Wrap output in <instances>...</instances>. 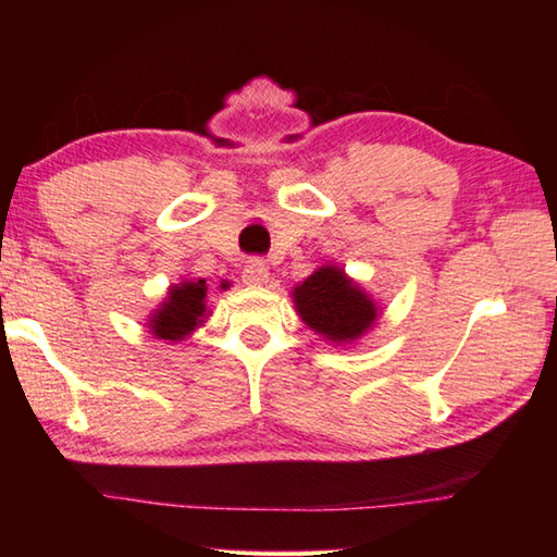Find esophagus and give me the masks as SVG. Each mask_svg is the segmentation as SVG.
Returning <instances> with one entry per match:
<instances>
[{
  "mask_svg": "<svg viewBox=\"0 0 557 557\" xmlns=\"http://www.w3.org/2000/svg\"><path fill=\"white\" fill-rule=\"evenodd\" d=\"M268 277H270V272H268V265L262 260H248V265L243 268V282L245 285H265L268 282Z\"/></svg>",
  "mask_w": 557,
  "mask_h": 557,
  "instance_id": "esophagus-1",
  "label": "esophagus"
}]
</instances>
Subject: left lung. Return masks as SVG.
<instances>
[{
	"label": "left lung",
	"instance_id": "left-lung-1",
	"mask_svg": "<svg viewBox=\"0 0 557 557\" xmlns=\"http://www.w3.org/2000/svg\"><path fill=\"white\" fill-rule=\"evenodd\" d=\"M297 314L309 329L334 344L361 338L379 319V307L336 265L314 270L292 292Z\"/></svg>",
	"mask_w": 557,
	"mask_h": 557
}]
</instances>
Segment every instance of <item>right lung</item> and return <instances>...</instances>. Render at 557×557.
Masks as SVG:
<instances>
[{
  "instance_id": "right-lung-1",
  "label": "right lung",
  "mask_w": 557,
  "mask_h": 557,
  "mask_svg": "<svg viewBox=\"0 0 557 557\" xmlns=\"http://www.w3.org/2000/svg\"><path fill=\"white\" fill-rule=\"evenodd\" d=\"M228 285H221L225 289ZM206 280H184L178 285H172L166 292V299L154 309V314L149 317V329L157 338L164 342H182L194 329L203 324V319L209 317L206 309Z\"/></svg>"
}]
</instances>
